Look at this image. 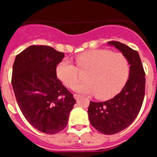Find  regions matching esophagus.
<instances>
[{
	"instance_id": "34e87169",
	"label": "esophagus",
	"mask_w": 157,
	"mask_h": 157,
	"mask_svg": "<svg viewBox=\"0 0 157 157\" xmlns=\"http://www.w3.org/2000/svg\"><path fill=\"white\" fill-rule=\"evenodd\" d=\"M74 98L76 100V101H78V100L81 98V96L78 95V94H74Z\"/></svg>"
}]
</instances>
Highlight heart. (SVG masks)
Returning a JSON list of instances; mask_svg holds the SVG:
<instances>
[{
    "mask_svg": "<svg viewBox=\"0 0 157 157\" xmlns=\"http://www.w3.org/2000/svg\"><path fill=\"white\" fill-rule=\"evenodd\" d=\"M77 66L85 73L86 82L75 86L80 94L95 95L107 99L117 94L127 81L129 62L123 54L108 49H91L75 57ZM78 69L68 59H63L56 66V73L62 82L72 87L80 78Z\"/></svg>",
    "mask_w": 157,
    "mask_h": 157,
    "instance_id": "heart-1",
    "label": "heart"
}]
</instances>
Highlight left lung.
Here are the masks:
<instances>
[{"instance_id": "left-lung-1", "label": "left lung", "mask_w": 157, "mask_h": 157, "mask_svg": "<svg viewBox=\"0 0 157 157\" xmlns=\"http://www.w3.org/2000/svg\"><path fill=\"white\" fill-rule=\"evenodd\" d=\"M127 57L129 78L120 94L103 102L90 101L88 109L91 125L99 132L114 134L128 127L139 113L145 90V74L137 51L120 41H109Z\"/></svg>"}]
</instances>
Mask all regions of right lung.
<instances>
[{
  "label": "right lung",
  "instance_id": "1",
  "mask_svg": "<svg viewBox=\"0 0 157 157\" xmlns=\"http://www.w3.org/2000/svg\"><path fill=\"white\" fill-rule=\"evenodd\" d=\"M63 52L47 45H30L17 55L12 67V85L26 120L48 134L66 127L76 101L56 78Z\"/></svg>",
  "mask_w": 157,
  "mask_h": 157
}]
</instances>
